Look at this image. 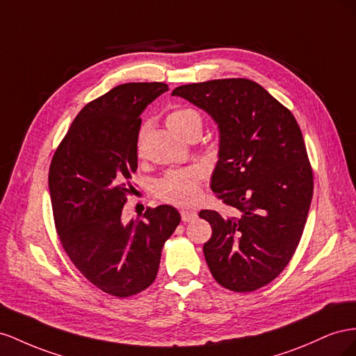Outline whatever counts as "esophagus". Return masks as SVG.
<instances>
[{"mask_svg": "<svg viewBox=\"0 0 356 356\" xmlns=\"http://www.w3.org/2000/svg\"><path fill=\"white\" fill-rule=\"evenodd\" d=\"M180 216H181V220H184V222H191V220H194L197 218V211L189 210V209H184L180 211Z\"/></svg>", "mask_w": 356, "mask_h": 356, "instance_id": "esophagus-1", "label": "esophagus"}]
</instances>
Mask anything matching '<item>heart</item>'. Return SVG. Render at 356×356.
Returning <instances> with one entry per match:
<instances>
[{
    "mask_svg": "<svg viewBox=\"0 0 356 356\" xmlns=\"http://www.w3.org/2000/svg\"><path fill=\"white\" fill-rule=\"evenodd\" d=\"M167 125L181 138H186L194 131L201 133L202 119L197 110L191 107H176L167 115ZM201 171L195 167L170 171L159 180L158 195L177 206H185L194 201L200 192Z\"/></svg>",
    "mask_w": 356,
    "mask_h": 356,
    "instance_id": "1",
    "label": "heart"
}]
</instances>
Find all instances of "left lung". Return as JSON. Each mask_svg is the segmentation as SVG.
I'll return each instance as SVG.
<instances>
[{"instance_id": "1", "label": "left lung", "mask_w": 356, "mask_h": 356, "mask_svg": "<svg viewBox=\"0 0 356 356\" xmlns=\"http://www.w3.org/2000/svg\"><path fill=\"white\" fill-rule=\"evenodd\" d=\"M171 95L204 110L219 129L210 188L229 215L201 210L211 225L202 250L219 285L266 286L288 266L306 225L313 172L291 111L249 79L179 86Z\"/></svg>"}]
</instances>
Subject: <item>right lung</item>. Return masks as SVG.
Masks as SVG:
<instances>
[{
	"mask_svg": "<svg viewBox=\"0 0 356 356\" xmlns=\"http://www.w3.org/2000/svg\"><path fill=\"white\" fill-rule=\"evenodd\" d=\"M165 83H124L86 104L56 149L49 170L55 225L67 255L83 276L119 298L155 280L164 243L180 222L172 206L122 220L137 171L140 115Z\"/></svg>",
	"mask_w": 356,
	"mask_h": 356,
	"instance_id": "1",
	"label": "right lung"
}]
</instances>
